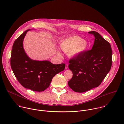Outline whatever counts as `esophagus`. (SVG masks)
<instances>
[{
	"label": "esophagus",
	"mask_w": 124,
	"mask_h": 124,
	"mask_svg": "<svg viewBox=\"0 0 124 124\" xmlns=\"http://www.w3.org/2000/svg\"><path fill=\"white\" fill-rule=\"evenodd\" d=\"M68 64H66V66H65V69L67 70V69H68Z\"/></svg>",
	"instance_id": "esophagus-1"
}]
</instances>
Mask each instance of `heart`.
Segmentation results:
<instances>
[{
	"label": "heart",
	"instance_id": "1",
	"mask_svg": "<svg viewBox=\"0 0 124 124\" xmlns=\"http://www.w3.org/2000/svg\"><path fill=\"white\" fill-rule=\"evenodd\" d=\"M59 46L64 52L68 53L70 57L74 58L86 52L89 48V43L79 36L72 35L62 40Z\"/></svg>",
	"mask_w": 124,
	"mask_h": 124
}]
</instances>
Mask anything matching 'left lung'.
Masks as SVG:
<instances>
[{
    "label": "left lung",
    "mask_w": 124,
    "mask_h": 124,
    "mask_svg": "<svg viewBox=\"0 0 124 124\" xmlns=\"http://www.w3.org/2000/svg\"><path fill=\"white\" fill-rule=\"evenodd\" d=\"M88 33L95 37L92 50L69 61V68L73 75L68 84L75 92L84 93L98 87L112 65V54L109 43L96 31Z\"/></svg>",
    "instance_id": "8db88e82"
}]
</instances>
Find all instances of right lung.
Segmentation results:
<instances>
[{
    "mask_svg": "<svg viewBox=\"0 0 124 124\" xmlns=\"http://www.w3.org/2000/svg\"><path fill=\"white\" fill-rule=\"evenodd\" d=\"M25 31L14 43L11 56V66L20 84L35 92H43L47 89L53 78L65 68L64 63L53 64L49 61L31 59L26 54L23 46Z\"/></svg>",
    "mask_w": 124,
    "mask_h": 124,
    "instance_id": "add662e5",
    "label": "right lung"
}]
</instances>
